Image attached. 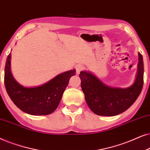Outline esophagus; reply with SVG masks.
<instances>
[{
  "label": "esophagus",
  "mask_w": 150,
  "mask_h": 150,
  "mask_svg": "<svg viewBox=\"0 0 150 150\" xmlns=\"http://www.w3.org/2000/svg\"><path fill=\"white\" fill-rule=\"evenodd\" d=\"M75 69H76V73L77 74H79V73L83 70V66L81 64H77L75 67Z\"/></svg>",
  "instance_id": "34e87169"
}]
</instances>
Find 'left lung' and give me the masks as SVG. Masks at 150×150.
Here are the masks:
<instances>
[{
  "instance_id": "1",
  "label": "left lung",
  "mask_w": 150,
  "mask_h": 150,
  "mask_svg": "<svg viewBox=\"0 0 150 150\" xmlns=\"http://www.w3.org/2000/svg\"><path fill=\"white\" fill-rule=\"evenodd\" d=\"M143 56L139 53V63L136 79L130 86L122 88L109 86L91 72H80L81 86L88 105L94 113L100 116L118 115L135 102L143 85Z\"/></svg>"
}]
</instances>
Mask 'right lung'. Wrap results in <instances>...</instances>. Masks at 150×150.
Segmentation results:
<instances>
[{"instance_id":"add662e5","label":"right lung","mask_w":150,"mask_h":150,"mask_svg":"<svg viewBox=\"0 0 150 150\" xmlns=\"http://www.w3.org/2000/svg\"><path fill=\"white\" fill-rule=\"evenodd\" d=\"M11 58L9 53L5 67V86L10 99L18 108L29 115H47L53 112L59 105L70 78L75 75V69L59 74L38 86L25 87L13 78Z\"/></svg>"}]
</instances>
